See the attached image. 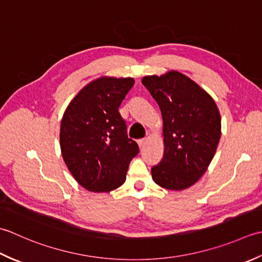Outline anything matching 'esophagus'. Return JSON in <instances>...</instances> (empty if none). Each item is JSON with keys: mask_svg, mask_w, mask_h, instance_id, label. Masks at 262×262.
Listing matches in <instances>:
<instances>
[{"mask_svg": "<svg viewBox=\"0 0 262 262\" xmlns=\"http://www.w3.org/2000/svg\"><path fill=\"white\" fill-rule=\"evenodd\" d=\"M137 142H138L139 147H142V146L145 145V143L147 142V139H146V138H143V139H139V140H138Z\"/></svg>", "mask_w": 262, "mask_h": 262, "instance_id": "34e87169", "label": "esophagus"}]
</instances>
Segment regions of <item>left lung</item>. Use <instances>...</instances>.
Listing matches in <instances>:
<instances>
[{
    "mask_svg": "<svg viewBox=\"0 0 262 262\" xmlns=\"http://www.w3.org/2000/svg\"><path fill=\"white\" fill-rule=\"evenodd\" d=\"M141 82L161 108L164 156L151 168L154 182L182 191L208 169L222 135L221 113L204 88L176 70L146 76Z\"/></svg>",
    "mask_w": 262,
    "mask_h": 262,
    "instance_id": "1",
    "label": "left lung"
}]
</instances>
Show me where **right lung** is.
Returning a JSON list of instances; mask_svg holds the SVG:
<instances>
[{"mask_svg": "<svg viewBox=\"0 0 262 262\" xmlns=\"http://www.w3.org/2000/svg\"><path fill=\"white\" fill-rule=\"evenodd\" d=\"M133 84V78L101 76L80 90L64 111L62 157L74 180L88 191L100 193L120 188L139 152L119 113Z\"/></svg>", "mask_w": 262, "mask_h": 262, "instance_id": "add662e5", "label": "right lung"}]
</instances>
